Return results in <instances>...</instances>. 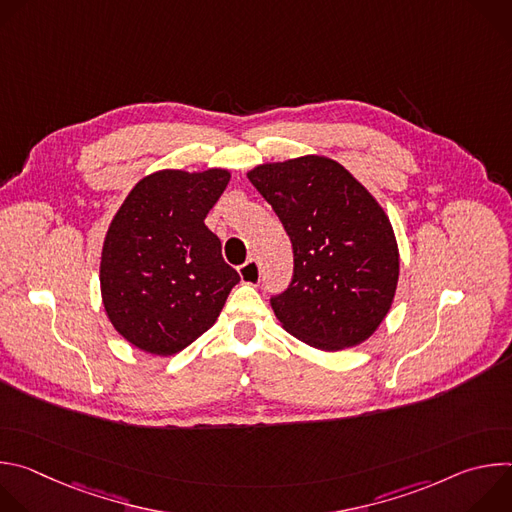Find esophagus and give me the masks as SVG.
<instances>
[{
	"mask_svg": "<svg viewBox=\"0 0 512 512\" xmlns=\"http://www.w3.org/2000/svg\"><path fill=\"white\" fill-rule=\"evenodd\" d=\"M239 275H241V281H245V283H259L261 267L255 259H249L239 267Z\"/></svg>",
	"mask_w": 512,
	"mask_h": 512,
	"instance_id": "1",
	"label": "esophagus"
}]
</instances>
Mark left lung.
Here are the masks:
<instances>
[{"mask_svg":"<svg viewBox=\"0 0 512 512\" xmlns=\"http://www.w3.org/2000/svg\"><path fill=\"white\" fill-rule=\"evenodd\" d=\"M247 178L294 247V277L271 298L279 324L326 352L371 338L399 281L397 239L377 198L326 156L267 162Z\"/></svg>","mask_w":512,"mask_h":512,"instance_id":"left-lung-1","label":"left lung"}]
</instances>
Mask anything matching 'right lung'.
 I'll list each match as a JSON object with an SVG mask.
<instances>
[{
  "label": "right lung",
  "instance_id": "obj_1",
  "mask_svg": "<svg viewBox=\"0 0 512 512\" xmlns=\"http://www.w3.org/2000/svg\"><path fill=\"white\" fill-rule=\"evenodd\" d=\"M231 172L160 170L141 178L107 229L101 298L113 328L135 348L170 356L221 314L239 273L204 225Z\"/></svg>",
  "mask_w": 512,
  "mask_h": 512
}]
</instances>
